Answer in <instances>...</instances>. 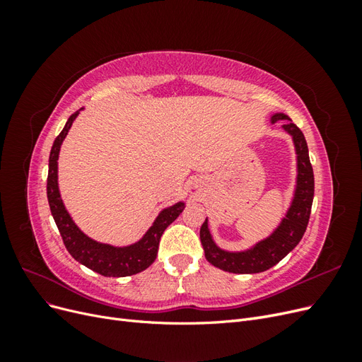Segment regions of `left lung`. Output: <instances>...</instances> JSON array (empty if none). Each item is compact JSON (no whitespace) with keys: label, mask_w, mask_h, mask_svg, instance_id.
I'll return each instance as SVG.
<instances>
[{"label":"left lung","mask_w":362,"mask_h":362,"mask_svg":"<svg viewBox=\"0 0 362 362\" xmlns=\"http://www.w3.org/2000/svg\"><path fill=\"white\" fill-rule=\"evenodd\" d=\"M270 122H282V129L293 139L296 166H298L294 194L286 216L281 218L279 225L273 229V233L245 250L233 252L218 247L210 233V228H208V218H205L199 233L205 258L214 267L229 273L252 275V273L266 272L278 264L284 257L299 245L310 221L314 198V173L310 163L308 145H306L302 131L293 124V120L287 115L273 113L270 116Z\"/></svg>","instance_id":"left-lung-1"}]
</instances>
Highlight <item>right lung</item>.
<instances>
[{"label": "right lung", "instance_id": "add662e5", "mask_svg": "<svg viewBox=\"0 0 362 362\" xmlns=\"http://www.w3.org/2000/svg\"><path fill=\"white\" fill-rule=\"evenodd\" d=\"M81 110V108H80ZM80 110L75 112L66 125L62 129V133L54 140V145L49 152V164H48V181H47V194L51 208V214L54 217L63 243L66 246L69 254L81 262L83 266L90 269L103 276L122 278L136 275L139 272L148 269L157 258L160 238L175 218H177L185 204L177 202L168 208H163L152 226L145 233L139 242L128 246H113L96 242V240L86 235L81 229L75 225L71 214L64 206L60 190H59V154L64 137L68 136V131L72 127V122L80 115Z\"/></svg>", "mask_w": 362, "mask_h": 362}]
</instances>
